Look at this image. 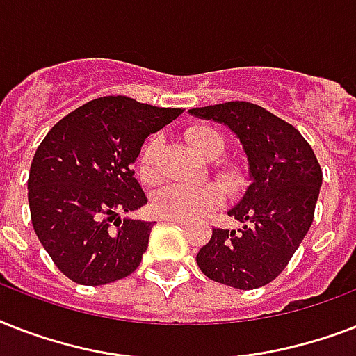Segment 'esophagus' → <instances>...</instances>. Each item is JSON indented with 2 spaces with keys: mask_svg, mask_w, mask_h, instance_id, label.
<instances>
[{
  "mask_svg": "<svg viewBox=\"0 0 356 356\" xmlns=\"http://www.w3.org/2000/svg\"><path fill=\"white\" fill-rule=\"evenodd\" d=\"M161 222H175L179 225H188V220H172V218H161Z\"/></svg>",
  "mask_w": 356,
  "mask_h": 356,
  "instance_id": "34e87169",
  "label": "esophagus"
}]
</instances>
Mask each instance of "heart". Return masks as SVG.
<instances>
[{
	"label": "heart",
	"instance_id": "b5f03b06",
	"mask_svg": "<svg viewBox=\"0 0 356 356\" xmlns=\"http://www.w3.org/2000/svg\"><path fill=\"white\" fill-rule=\"evenodd\" d=\"M186 138L194 149L205 159H218L223 153L225 142L222 134L211 127L200 125L190 129ZM159 155H161V140L151 138L144 145L138 159L140 179L145 184H156L161 181V170H159ZM220 177L227 186H234L238 181L233 170H222ZM223 200L222 188L216 183H181L168 184L161 188L153 197V212L161 218H172V220H192V218L203 216L212 209H216Z\"/></svg>",
	"mask_w": 356,
	"mask_h": 356
}]
</instances>
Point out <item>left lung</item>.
<instances>
[{
  "label": "left lung",
  "mask_w": 356,
  "mask_h": 356,
  "mask_svg": "<svg viewBox=\"0 0 356 356\" xmlns=\"http://www.w3.org/2000/svg\"><path fill=\"white\" fill-rule=\"evenodd\" d=\"M190 114L227 125L243 145L249 188L229 216L238 231L212 229L195 257L209 279L240 290L271 282L309 233L323 173L298 129L248 102L190 108Z\"/></svg>",
  "instance_id": "obj_1"
}]
</instances>
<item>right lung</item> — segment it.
I'll list each match as a JSON object with an SVG mask.
<instances>
[{
  "label": "right lung",
  "mask_w": 356,
  "mask_h": 356,
  "mask_svg": "<svg viewBox=\"0 0 356 356\" xmlns=\"http://www.w3.org/2000/svg\"><path fill=\"white\" fill-rule=\"evenodd\" d=\"M181 113L127 96L97 97L55 123L36 147L27 181L31 222L68 279L99 286L138 268L153 223L122 222L118 212L147 203L133 162L145 138Z\"/></svg>",
  "instance_id": "right-lung-1"
}]
</instances>
